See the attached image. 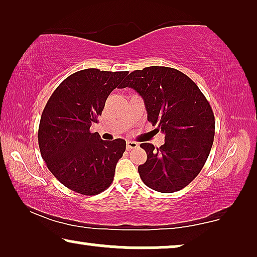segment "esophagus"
<instances>
[{
	"label": "esophagus",
	"instance_id": "esophagus-1",
	"mask_svg": "<svg viewBox=\"0 0 257 257\" xmlns=\"http://www.w3.org/2000/svg\"><path fill=\"white\" fill-rule=\"evenodd\" d=\"M137 147H138V143L132 142V140H128V142H126V149H127L128 151L133 150V149H137Z\"/></svg>",
	"mask_w": 257,
	"mask_h": 257
}]
</instances>
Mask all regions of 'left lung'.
I'll return each mask as SVG.
<instances>
[{
    "mask_svg": "<svg viewBox=\"0 0 257 257\" xmlns=\"http://www.w3.org/2000/svg\"><path fill=\"white\" fill-rule=\"evenodd\" d=\"M124 87L143 97L147 120L165 135L159 149L140 144L147 153L140 178L157 192L180 191L200 173L212 149L215 119L208 100L188 76L167 66L136 70L122 80Z\"/></svg>",
    "mask_w": 257,
    "mask_h": 257,
    "instance_id": "1",
    "label": "left lung"
}]
</instances>
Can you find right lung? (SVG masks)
Segmentation results:
<instances>
[{
    "label": "right lung",
    "mask_w": 257,
    "mask_h": 257,
    "mask_svg": "<svg viewBox=\"0 0 257 257\" xmlns=\"http://www.w3.org/2000/svg\"><path fill=\"white\" fill-rule=\"evenodd\" d=\"M126 73L80 70L63 80L45 105L38 127L41 156L56 179L71 191L96 195L113 181L126 142H105L90 127Z\"/></svg>",
    "instance_id": "1"
}]
</instances>
